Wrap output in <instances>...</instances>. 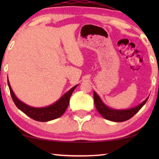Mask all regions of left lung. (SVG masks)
I'll use <instances>...</instances> for the list:
<instances>
[{
  "label": "left lung",
  "instance_id": "left-lung-1",
  "mask_svg": "<svg viewBox=\"0 0 159 159\" xmlns=\"http://www.w3.org/2000/svg\"><path fill=\"white\" fill-rule=\"evenodd\" d=\"M93 96H94L95 106L98 111L102 115V116H103V118L108 119V120L115 121V122H121V121H127L128 119H131L134 114L140 111V108L145 105L148 99V97L140 105L134 108H129V109L116 110L113 109V108L106 106L101 101V98L97 95V93L95 91L93 93Z\"/></svg>",
  "mask_w": 159,
  "mask_h": 159
}]
</instances>
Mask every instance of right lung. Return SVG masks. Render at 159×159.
<instances>
[{"instance_id":"1","label":"right lung","mask_w":159,"mask_h":159,"mask_svg":"<svg viewBox=\"0 0 159 159\" xmlns=\"http://www.w3.org/2000/svg\"><path fill=\"white\" fill-rule=\"evenodd\" d=\"M8 88H9L10 93L11 95L13 101H14L15 105L16 106V107L19 110H21V111L25 113L26 115L30 116V118L38 121H48L61 116L65 112V111L66 110L67 107H68L69 99H70L73 91L75 90V89L77 86H74L68 92L65 93L59 100H58L56 103L52 104V105L43 108H34L24 103L23 102L19 101L17 98L14 92H13L8 80Z\"/></svg>"}]
</instances>
